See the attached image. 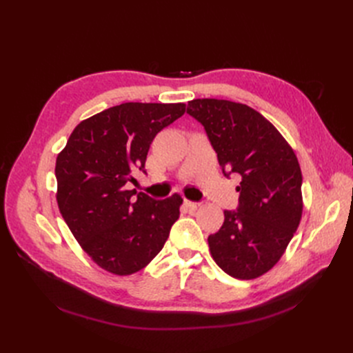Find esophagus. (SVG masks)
I'll list each match as a JSON object with an SVG mask.
<instances>
[{"instance_id": "1", "label": "esophagus", "mask_w": 353, "mask_h": 353, "mask_svg": "<svg viewBox=\"0 0 353 353\" xmlns=\"http://www.w3.org/2000/svg\"><path fill=\"white\" fill-rule=\"evenodd\" d=\"M184 203H185V206H187V208L193 209V210H194V209H199V208L201 206V203H197V201H191V200H187V199L184 200Z\"/></svg>"}]
</instances>
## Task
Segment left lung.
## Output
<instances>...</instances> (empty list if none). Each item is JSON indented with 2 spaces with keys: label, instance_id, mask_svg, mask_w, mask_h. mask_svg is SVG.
I'll list each match as a JSON object with an SVG mask.
<instances>
[{
  "label": "left lung",
  "instance_id": "obj_1",
  "mask_svg": "<svg viewBox=\"0 0 353 353\" xmlns=\"http://www.w3.org/2000/svg\"><path fill=\"white\" fill-rule=\"evenodd\" d=\"M187 113L209 137L223 175L239 174L237 210L209 236L212 258L239 280H253L280 261L302 218V172L293 148L265 117L241 103L188 101Z\"/></svg>",
  "mask_w": 353,
  "mask_h": 353
}]
</instances>
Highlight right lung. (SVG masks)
Segmentation results:
<instances>
[{
	"mask_svg": "<svg viewBox=\"0 0 353 353\" xmlns=\"http://www.w3.org/2000/svg\"><path fill=\"white\" fill-rule=\"evenodd\" d=\"M184 113V103L114 105L82 121L57 156L61 216L81 248L108 272L143 270L163 249L179 218V194L154 200L126 184L135 183L137 169L145 172L157 132Z\"/></svg>",
	"mask_w": 353,
	"mask_h": 353,
	"instance_id": "obj_1",
	"label": "right lung"
}]
</instances>
